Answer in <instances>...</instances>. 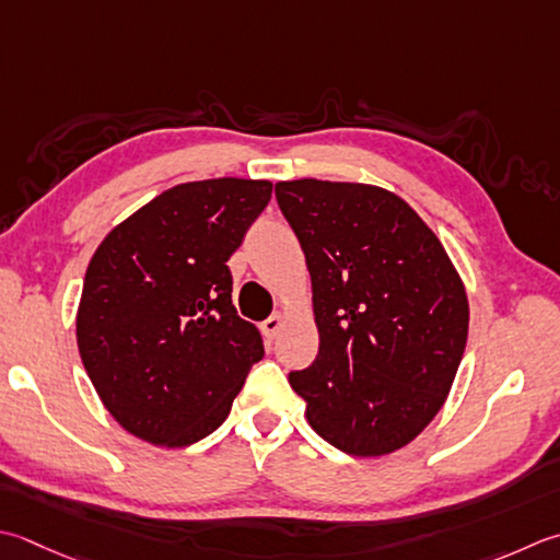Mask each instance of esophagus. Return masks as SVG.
<instances>
[{"label": "esophagus", "instance_id": "esophagus-1", "mask_svg": "<svg viewBox=\"0 0 560 560\" xmlns=\"http://www.w3.org/2000/svg\"><path fill=\"white\" fill-rule=\"evenodd\" d=\"M283 327V315L281 313H273V315H269L265 323H261V332H265V337L267 339H273L279 335V330Z\"/></svg>", "mask_w": 560, "mask_h": 560}]
</instances>
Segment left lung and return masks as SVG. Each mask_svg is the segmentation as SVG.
Wrapping results in <instances>:
<instances>
[{"instance_id":"obj_1","label":"left lung","mask_w":560,"mask_h":560,"mask_svg":"<svg viewBox=\"0 0 560 560\" xmlns=\"http://www.w3.org/2000/svg\"><path fill=\"white\" fill-rule=\"evenodd\" d=\"M277 201L303 247L320 335L291 388L339 452H396L452 390L468 337L464 281L440 237L381 186L279 182Z\"/></svg>"}]
</instances>
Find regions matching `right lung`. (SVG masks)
Wrapping results in <instances>:
<instances>
[{"label":"right lung","mask_w":560,"mask_h":560,"mask_svg":"<svg viewBox=\"0 0 560 560\" xmlns=\"http://www.w3.org/2000/svg\"><path fill=\"white\" fill-rule=\"evenodd\" d=\"M269 199L265 179L179 184L96 247L77 347L104 408L138 440H203L265 357L259 330L233 305L228 259Z\"/></svg>","instance_id":"obj_1"}]
</instances>
